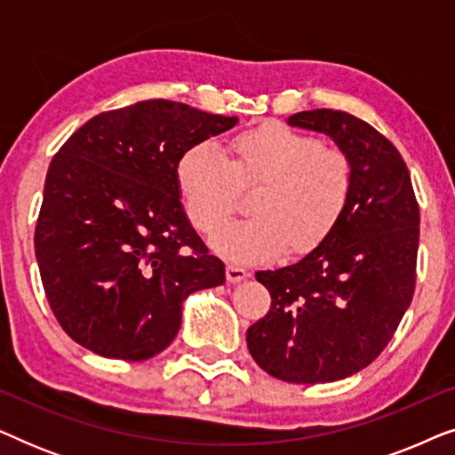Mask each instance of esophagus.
Masks as SVG:
<instances>
[{"mask_svg":"<svg viewBox=\"0 0 455 455\" xmlns=\"http://www.w3.org/2000/svg\"><path fill=\"white\" fill-rule=\"evenodd\" d=\"M228 282L229 283H240V282H244V279L251 275V273H248L244 267H240V265H228Z\"/></svg>","mask_w":455,"mask_h":455,"instance_id":"34e87169","label":"esophagus"}]
</instances>
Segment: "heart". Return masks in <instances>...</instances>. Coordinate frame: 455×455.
Instances as JSON below:
<instances>
[{"instance_id": "obj_1", "label": "heart", "mask_w": 455, "mask_h": 455, "mask_svg": "<svg viewBox=\"0 0 455 455\" xmlns=\"http://www.w3.org/2000/svg\"><path fill=\"white\" fill-rule=\"evenodd\" d=\"M186 213L213 232L232 213L240 184L263 182L252 196V217L217 229L211 246L232 260H267L313 248L331 232L352 190V165L338 148L283 124H263L235 136L229 159L213 142L186 148L176 165Z\"/></svg>"}]
</instances>
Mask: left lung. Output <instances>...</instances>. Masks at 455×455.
I'll return each instance as SVG.
<instances>
[{
  "mask_svg": "<svg viewBox=\"0 0 455 455\" xmlns=\"http://www.w3.org/2000/svg\"><path fill=\"white\" fill-rule=\"evenodd\" d=\"M331 139L352 165V190L331 232L294 265L257 271L271 308L248 327L260 369L288 383L339 381L394 338L414 294L420 213L402 155L346 111L288 117Z\"/></svg>",
  "mask_w": 455,
  "mask_h": 455,
  "instance_id": "1",
  "label": "left lung"
}]
</instances>
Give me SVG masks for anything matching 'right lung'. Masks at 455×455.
I'll return each instance as SVG.
<instances>
[{
	"label": "right lung",
	"instance_id": "1",
	"mask_svg": "<svg viewBox=\"0 0 455 455\" xmlns=\"http://www.w3.org/2000/svg\"><path fill=\"white\" fill-rule=\"evenodd\" d=\"M235 124L151 99L91 117L53 157L35 254L55 319L86 350L153 358L178 335L186 298L226 282L180 201L176 165Z\"/></svg>",
	"mask_w": 455,
	"mask_h": 455
}]
</instances>
